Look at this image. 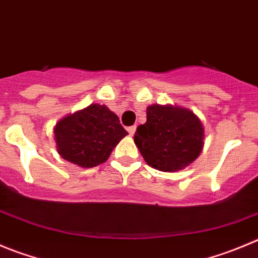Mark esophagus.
<instances>
[{
	"label": "esophagus",
	"instance_id": "esophagus-1",
	"mask_svg": "<svg viewBox=\"0 0 258 258\" xmlns=\"http://www.w3.org/2000/svg\"><path fill=\"white\" fill-rule=\"evenodd\" d=\"M136 129H137L136 126H129L126 131H127V133L131 134V136H134V133H136Z\"/></svg>",
	"mask_w": 258,
	"mask_h": 258
}]
</instances>
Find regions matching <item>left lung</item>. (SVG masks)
<instances>
[{
	"mask_svg": "<svg viewBox=\"0 0 258 258\" xmlns=\"http://www.w3.org/2000/svg\"><path fill=\"white\" fill-rule=\"evenodd\" d=\"M134 142L151 167L175 172L187 167L201 153L204 126L186 107L151 105L147 121L137 127Z\"/></svg>",
	"mask_w": 258,
	"mask_h": 258,
	"instance_id": "obj_1",
	"label": "left lung"
}]
</instances>
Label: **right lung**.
Here are the masks:
<instances>
[{
  "label": "right lung",
  "mask_w": 258,
  "mask_h": 258,
  "mask_svg": "<svg viewBox=\"0 0 258 258\" xmlns=\"http://www.w3.org/2000/svg\"><path fill=\"white\" fill-rule=\"evenodd\" d=\"M126 134L117 115L99 104L67 115L54 127L60 157L83 168L104 163Z\"/></svg>",
  "instance_id": "obj_1"
}]
</instances>
